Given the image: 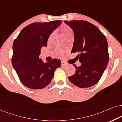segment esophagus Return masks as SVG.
Returning a JSON list of instances; mask_svg holds the SVG:
<instances>
[{
    "instance_id": "esophagus-1",
    "label": "esophagus",
    "mask_w": 122,
    "mask_h": 122,
    "mask_svg": "<svg viewBox=\"0 0 122 122\" xmlns=\"http://www.w3.org/2000/svg\"><path fill=\"white\" fill-rule=\"evenodd\" d=\"M61 65H62V66H67V63H66V62H64V61H62V62H61Z\"/></svg>"
}]
</instances>
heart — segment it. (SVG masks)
<instances>
[{"label": "heart", "instance_id": "1", "mask_svg": "<svg viewBox=\"0 0 122 122\" xmlns=\"http://www.w3.org/2000/svg\"><path fill=\"white\" fill-rule=\"evenodd\" d=\"M60 30L62 35H64V36L65 37V38L69 37L70 36L73 35L72 30L71 28V27H70L69 25L66 24H62L60 26ZM64 52L65 51L64 50L61 49H57L55 51L56 54L58 56H62L64 55Z\"/></svg>", "mask_w": 122, "mask_h": 122}]
</instances>
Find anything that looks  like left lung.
<instances>
[{"label":"left lung","mask_w":122,"mask_h":122,"mask_svg":"<svg viewBox=\"0 0 122 122\" xmlns=\"http://www.w3.org/2000/svg\"><path fill=\"white\" fill-rule=\"evenodd\" d=\"M74 33L71 53L78 52L80 67L74 64L75 73L69 79L79 87H89L100 80L108 65L109 56L106 37L98 27L86 20H64Z\"/></svg>","instance_id":"left-lung-1"}]
</instances>
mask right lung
<instances>
[{
    "label": "right lung",
    "mask_w": 122,
    "mask_h": 122,
    "mask_svg": "<svg viewBox=\"0 0 122 122\" xmlns=\"http://www.w3.org/2000/svg\"><path fill=\"white\" fill-rule=\"evenodd\" d=\"M61 20L35 22L21 30L13 45L12 63L21 82L28 88L40 89L51 82L61 61L52 59L44 62L39 58L42 47H46L48 37Z\"/></svg>",
    "instance_id": "add662e5"
}]
</instances>
